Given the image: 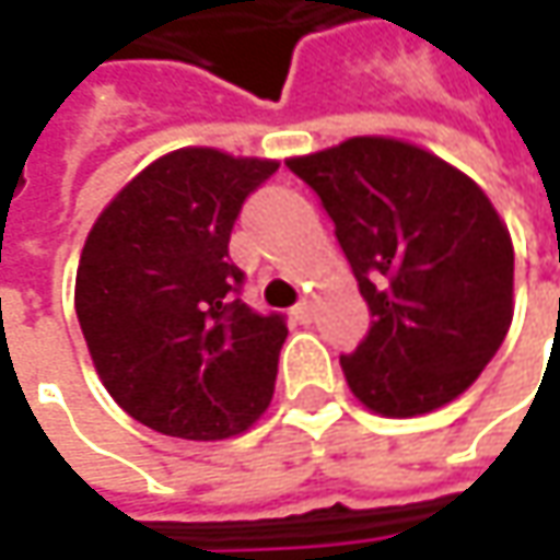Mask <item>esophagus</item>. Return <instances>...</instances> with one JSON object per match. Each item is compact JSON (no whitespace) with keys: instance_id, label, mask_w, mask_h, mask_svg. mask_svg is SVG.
<instances>
[{"instance_id":"obj_1","label":"esophagus","mask_w":560,"mask_h":560,"mask_svg":"<svg viewBox=\"0 0 560 560\" xmlns=\"http://www.w3.org/2000/svg\"><path fill=\"white\" fill-rule=\"evenodd\" d=\"M292 317H295L299 324H308V320H312V302H308V299H302V302L292 308Z\"/></svg>"}]
</instances>
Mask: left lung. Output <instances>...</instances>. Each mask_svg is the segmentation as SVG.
<instances>
[{"instance_id":"8db88e82","label":"left lung","mask_w":560,"mask_h":560,"mask_svg":"<svg viewBox=\"0 0 560 560\" xmlns=\"http://www.w3.org/2000/svg\"><path fill=\"white\" fill-rule=\"evenodd\" d=\"M334 221L371 330L339 355L371 411L415 418L458 398L505 342L514 246L486 192L418 145L355 137L290 159Z\"/></svg>"}]
</instances>
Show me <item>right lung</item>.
I'll return each instance as SVG.
<instances>
[{
	"instance_id": "1",
	"label": "right lung",
	"mask_w": 560,
	"mask_h": 560,
	"mask_svg": "<svg viewBox=\"0 0 560 560\" xmlns=\"http://www.w3.org/2000/svg\"><path fill=\"white\" fill-rule=\"evenodd\" d=\"M277 162L177 149L115 196L86 236L74 308L105 389L177 440H226L270 405L287 317L243 302L230 261L243 202Z\"/></svg>"
}]
</instances>
